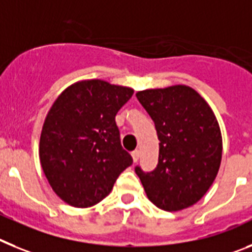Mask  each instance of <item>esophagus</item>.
<instances>
[{
	"label": "esophagus",
	"mask_w": 252,
	"mask_h": 252,
	"mask_svg": "<svg viewBox=\"0 0 252 252\" xmlns=\"http://www.w3.org/2000/svg\"><path fill=\"white\" fill-rule=\"evenodd\" d=\"M139 156H141V152H139L138 150L133 151V152H132V157H133V161H134V162H137V161H138Z\"/></svg>",
	"instance_id": "esophagus-1"
}]
</instances>
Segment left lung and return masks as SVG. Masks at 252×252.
Masks as SVG:
<instances>
[{"mask_svg":"<svg viewBox=\"0 0 252 252\" xmlns=\"http://www.w3.org/2000/svg\"><path fill=\"white\" fill-rule=\"evenodd\" d=\"M155 122L158 163L151 172L135 167L148 199L159 209L176 212L204 196L222 159V135L211 106L185 85L135 94Z\"/></svg>","mask_w":252,"mask_h":252,"instance_id":"8db88e82","label":"left lung"}]
</instances>
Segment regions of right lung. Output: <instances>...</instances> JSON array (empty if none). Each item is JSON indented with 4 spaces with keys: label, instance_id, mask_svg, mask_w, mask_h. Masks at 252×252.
Returning a JSON list of instances; mask_svg holds the SVG:
<instances>
[{
    "label": "right lung",
    "instance_id": "add662e5",
    "mask_svg": "<svg viewBox=\"0 0 252 252\" xmlns=\"http://www.w3.org/2000/svg\"><path fill=\"white\" fill-rule=\"evenodd\" d=\"M132 95L130 87L80 81L67 87L48 111L39 158L49 185L67 204H97L133 163L120 144L115 123V115Z\"/></svg>",
    "mask_w": 252,
    "mask_h": 252
}]
</instances>
